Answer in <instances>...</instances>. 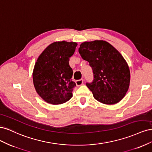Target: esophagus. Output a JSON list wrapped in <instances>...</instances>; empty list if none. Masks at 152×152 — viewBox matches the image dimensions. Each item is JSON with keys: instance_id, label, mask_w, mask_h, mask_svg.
I'll list each match as a JSON object with an SVG mask.
<instances>
[{"instance_id": "esophagus-1", "label": "esophagus", "mask_w": 152, "mask_h": 152, "mask_svg": "<svg viewBox=\"0 0 152 152\" xmlns=\"http://www.w3.org/2000/svg\"><path fill=\"white\" fill-rule=\"evenodd\" d=\"M75 83H76V85L77 86H80L81 85H82V84L84 83V80L83 79H80V80H77L75 81Z\"/></svg>"}]
</instances>
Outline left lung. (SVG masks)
I'll use <instances>...</instances> for the list:
<instances>
[{
  "instance_id": "obj_1",
  "label": "left lung",
  "mask_w": 152,
  "mask_h": 152,
  "mask_svg": "<svg viewBox=\"0 0 152 152\" xmlns=\"http://www.w3.org/2000/svg\"><path fill=\"white\" fill-rule=\"evenodd\" d=\"M79 52L93 70L94 79L86 86L94 98L107 104L120 102L130 83L129 68L121 53L104 40L83 42Z\"/></svg>"
}]
</instances>
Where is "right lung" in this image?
Returning <instances> with one entry per match:
<instances>
[{
    "label": "right lung",
    "mask_w": 152,
    "mask_h": 152,
    "mask_svg": "<svg viewBox=\"0 0 152 152\" xmlns=\"http://www.w3.org/2000/svg\"><path fill=\"white\" fill-rule=\"evenodd\" d=\"M77 44L56 42L44 49L37 60L33 72L35 90L45 102L52 104L65 103L72 96L76 86L72 80L70 58Z\"/></svg>",
    "instance_id": "1"
}]
</instances>
